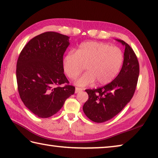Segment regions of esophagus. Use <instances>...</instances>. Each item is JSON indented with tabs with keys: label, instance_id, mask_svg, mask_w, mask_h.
<instances>
[{
	"label": "esophagus",
	"instance_id": "esophagus-1",
	"mask_svg": "<svg viewBox=\"0 0 158 158\" xmlns=\"http://www.w3.org/2000/svg\"><path fill=\"white\" fill-rule=\"evenodd\" d=\"M82 90V89H81V88L76 87V89H75V93L77 94V93H78V92H81Z\"/></svg>",
	"mask_w": 158,
	"mask_h": 158
}]
</instances>
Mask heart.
Listing matches in <instances>:
<instances>
[{"label":"heart","instance_id":"obj_1","mask_svg":"<svg viewBox=\"0 0 158 158\" xmlns=\"http://www.w3.org/2000/svg\"><path fill=\"white\" fill-rule=\"evenodd\" d=\"M123 51L117 46L98 41L82 43L76 52L69 51L63 58L64 71L74 79L85 69L87 71L76 81L77 86L85 87L97 81L99 85L110 83L122 66Z\"/></svg>","mask_w":158,"mask_h":158}]
</instances>
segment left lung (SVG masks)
Listing matches in <instances>:
<instances>
[{"mask_svg": "<svg viewBox=\"0 0 158 158\" xmlns=\"http://www.w3.org/2000/svg\"><path fill=\"white\" fill-rule=\"evenodd\" d=\"M116 41L125 46L123 62L119 73L110 83L94 89H86L89 98L82 110L96 123H103L118 114L131 101L136 89L139 66L136 55L125 41Z\"/></svg>", "mask_w": 158, "mask_h": 158, "instance_id": "8db88e82", "label": "left lung"}]
</instances>
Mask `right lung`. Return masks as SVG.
Wrapping results in <instances>:
<instances>
[{"instance_id":"right-lung-1","label":"right lung","mask_w":158,"mask_h":158,"mask_svg":"<svg viewBox=\"0 0 158 158\" xmlns=\"http://www.w3.org/2000/svg\"><path fill=\"white\" fill-rule=\"evenodd\" d=\"M68 36L46 32L36 36L22 50L16 64V81L21 101L40 118L54 115L75 92L64 73L63 55Z\"/></svg>"}]
</instances>
